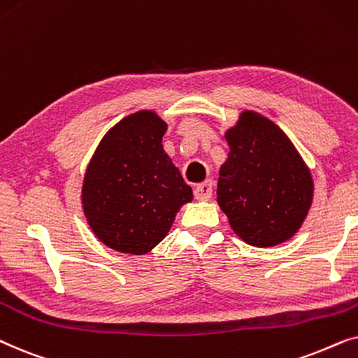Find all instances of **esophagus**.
<instances>
[{"label":"esophagus","instance_id":"1","mask_svg":"<svg viewBox=\"0 0 358 358\" xmlns=\"http://www.w3.org/2000/svg\"><path fill=\"white\" fill-rule=\"evenodd\" d=\"M213 194V183L204 182L199 183L196 188H194V198L199 199V201H206V199L211 198Z\"/></svg>","mask_w":358,"mask_h":358}]
</instances>
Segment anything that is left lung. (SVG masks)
I'll list each match as a JSON object with an SVG mask.
<instances>
[{
    "label": "left lung",
    "mask_w": 358,
    "mask_h": 358,
    "mask_svg": "<svg viewBox=\"0 0 358 358\" xmlns=\"http://www.w3.org/2000/svg\"><path fill=\"white\" fill-rule=\"evenodd\" d=\"M227 160L217 180V204L247 244L273 247L298 232L314 196L311 171L273 121L242 111L226 131Z\"/></svg>",
    "instance_id": "8db88e82"
}]
</instances>
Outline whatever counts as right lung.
I'll return each mask as SVG.
<instances>
[{"label":"right lung","mask_w":358,"mask_h":358,"mask_svg":"<svg viewBox=\"0 0 358 358\" xmlns=\"http://www.w3.org/2000/svg\"><path fill=\"white\" fill-rule=\"evenodd\" d=\"M166 122L154 111L121 119L103 137L85 171L82 206L109 249L144 255L165 239L193 189L165 154Z\"/></svg>","instance_id":"1"}]
</instances>
